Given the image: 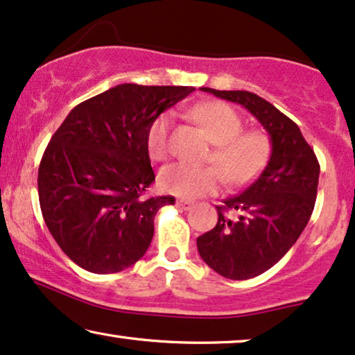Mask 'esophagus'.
<instances>
[{
    "label": "esophagus",
    "mask_w": 355,
    "mask_h": 355,
    "mask_svg": "<svg viewBox=\"0 0 355 355\" xmlns=\"http://www.w3.org/2000/svg\"><path fill=\"white\" fill-rule=\"evenodd\" d=\"M177 206L182 207V209L188 211V209H191V207H193V202L191 201H187V200H178L177 201Z\"/></svg>",
    "instance_id": "esophagus-1"
}]
</instances>
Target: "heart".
<instances>
[{
  "instance_id": "heart-1",
  "label": "heart",
  "mask_w": 355,
  "mask_h": 355,
  "mask_svg": "<svg viewBox=\"0 0 355 355\" xmlns=\"http://www.w3.org/2000/svg\"><path fill=\"white\" fill-rule=\"evenodd\" d=\"M195 116L214 143L209 155L212 165L193 167L187 164H172L159 173L160 190L168 195L200 198L219 190L222 182L239 187L252 182L261 172L269 157V139L258 131H243V121L232 107L222 102H206L195 108ZM172 113H164L150 125L148 150L154 160H165L170 154V130ZM216 167L214 168V165ZM225 177L222 178L221 175Z\"/></svg>"
}]
</instances>
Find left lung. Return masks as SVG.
I'll list each match as a JSON object with an SVG mask.
<instances>
[{
  "mask_svg": "<svg viewBox=\"0 0 355 355\" xmlns=\"http://www.w3.org/2000/svg\"><path fill=\"white\" fill-rule=\"evenodd\" d=\"M201 91L247 108L271 141V155L257 180L216 206V227L196 239L202 261L217 274L250 279L272 268L304 232L313 212L320 164L299 126L272 103L248 91Z\"/></svg>",
  "mask_w": 355,
  "mask_h": 355,
  "instance_id": "left-lung-1",
  "label": "left lung"
}]
</instances>
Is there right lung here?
I'll list each match as a JSON object with an SVG mask.
<instances>
[{
    "mask_svg": "<svg viewBox=\"0 0 355 355\" xmlns=\"http://www.w3.org/2000/svg\"><path fill=\"white\" fill-rule=\"evenodd\" d=\"M195 87L120 84L68 113L39 167V200L50 234L86 271L130 268L148 252L154 217L173 196L143 198L155 180L150 125Z\"/></svg>",
    "mask_w": 355,
    "mask_h": 355,
    "instance_id": "right-lung-1",
    "label": "right lung"
}]
</instances>
